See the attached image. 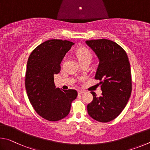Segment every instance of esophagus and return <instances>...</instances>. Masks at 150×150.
<instances>
[{"label": "esophagus", "instance_id": "34e87169", "mask_svg": "<svg viewBox=\"0 0 150 150\" xmlns=\"http://www.w3.org/2000/svg\"><path fill=\"white\" fill-rule=\"evenodd\" d=\"M78 94H82L83 93H85V91L82 90H78Z\"/></svg>", "mask_w": 150, "mask_h": 150}]
</instances>
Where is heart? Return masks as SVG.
<instances>
[{
  "label": "heart",
  "mask_w": 150,
  "mask_h": 150,
  "mask_svg": "<svg viewBox=\"0 0 150 150\" xmlns=\"http://www.w3.org/2000/svg\"><path fill=\"white\" fill-rule=\"evenodd\" d=\"M76 56L80 62L86 60H91V53L90 51L84 47H80L77 49Z\"/></svg>",
  "instance_id": "b5f03b06"
}]
</instances>
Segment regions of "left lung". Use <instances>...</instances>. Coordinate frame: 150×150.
Returning a JSON list of instances; mask_svg holds the SVG:
<instances>
[{"mask_svg": "<svg viewBox=\"0 0 150 150\" xmlns=\"http://www.w3.org/2000/svg\"><path fill=\"white\" fill-rule=\"evenodd\" d=\"M99 60L95 79L100 81L102 94L91 91L93 101L87 106L90 116L97 121L110 122L120 115L132 92L130 65L127 54L119 45L109 39L86 41Z\"/></svg>", "mask_w": 150, "mask_h": 150, "instance_id": "8db88e82", "label": "left lung"}]
</instances>
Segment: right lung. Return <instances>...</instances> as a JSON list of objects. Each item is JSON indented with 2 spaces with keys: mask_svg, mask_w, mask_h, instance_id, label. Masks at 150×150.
<instances>
[{
  "mask_svg": "<svg viewBox=\"0 0 150 150\" xmlns=\"http://www.w3.org/2000/svg\"><path fill=\"white\" fill-rule=\"evenodd\" d=\"M74 44L50 39L37 47L28 58L25 78L28 99L37 113L49 121L67 117L78 96L76 90L57 88L54 82V74L60 71V64Z\"/></svg>",
  "mask_w": 150,
  "mask_h": 150,
  "instance_id": "obj_1",
  "label": "right lung"
}]
</instances>
